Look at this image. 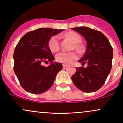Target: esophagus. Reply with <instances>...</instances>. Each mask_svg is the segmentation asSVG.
Listing matches in <instances>:
<instances>
[{
  "label": "esophagus",
  "mask_w": 123,
  "mask_h": 123,
  "mask_svg": "<svg viewBox=\"0 0 123 123\" xmlns=\"http://www.w3.org/2000/svg\"><path fill=\"white\" fill-rule=\"evenodd\" d=\"M63 67H64V68H65V67H67V65L66 64H63Z\"/></svg>",
  "instance_id": "34e87169"
}]
</instances>
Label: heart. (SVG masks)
Instances as JSON below:
<instances>
[{
    "label": "heart",
    "instance_id": "1",
    "mask_svg": "<svg viewBox=\"0 0 123 123\" xmlns=\"http://www.w3.org/2000/svg\"><path fill=\"white\" fill-rule=\"evenodd\" d=\"M65 36L74 43L73 47V49H75L79 53L83 50L84 47L80 43L81 42V37L79 34L73 31H70L66 34ZM49 46L50 50L53 53H57L60 50V44L58 36L51 37L49 42ZM77 59V55L75 52H61L57 54L56 56L57 62L67 64L72 63Z\"/></svg>",
    "mask_w": 123,
    "mask_h": 123
}]
</instances>
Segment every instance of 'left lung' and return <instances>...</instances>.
I'll return each mask as SVG.
<instances>
[{"label":"left lung","mask_w":123,"mask_h":123,"mask_svg":"<svg viewBox=\"0 0 123 123\" xmlns=\"http://www.w3.org/2000/svg\"><path fill=\"white\" fill-rule=\"evenodd\" d=\"M72 29L86 40V51L79 62L83 66L87 64V67H77L72 80L76 87L83 92H96L103 86L111 69L113 47L107 38L98 30L84 26Z\"/></svg>","instance_id":"obj_1"}]
</instances>
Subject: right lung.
I'll return each instance as SVG.
<instances>
[{"mask_svg":"<svg viewBox=\"0 0 123 123\" xmlns=\"http://www.w3.org/2000/svg\"><path fill=\"white\" fill-rule=\"evenodd\" d=\"M63 29L40 28L27 32L16 46L13 54V69L20 84L26 92L41 94L53 84L57 74L63 68L60 63H53L55 57L49 47L53 36ZM50 62L45 67L42 64Z\"/></svg>","mask_w":123,"mask_h":123,"instance_id":"add662e5","label":"right lung"}]
</instances>
